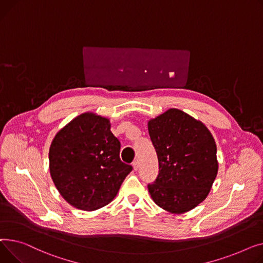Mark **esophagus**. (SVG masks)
<instances>
[{"instance_id":"1","label":"esophagus","mask_w":263,"mask_h":263,"mask_svg":"<svg viewBox=\"0 0 263 263\" xmlns=\"http://www.w3.org/2000/svg\"><path fill=\"white\" fill-rule=\"evenodd\" d=\"M133 167H134L135 171H137V170L139 168V161H138V160H135V161L133 162Z\"/></svg>"}]
</instances>
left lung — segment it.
<instances>
[{
	"label": "left lung",
	"instance_id": "1",
	"mask_svg": "<svg viewBox=\"0 0 263 263\" xmlns=\"http://www.w3.org/2000/svg\"><path fill=\"white\" fill-rule=\"evenodd\" d=\"M159 174L147 188L160 208L175 214L195 208L207 197L217 177V145L200 121L171 108L148 121Z\"/></svg>",
	"mask_w": 263,
	"mask_h": 263
}]
</instances>
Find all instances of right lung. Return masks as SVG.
Segmentation results:
<instances>
[{"mask_svg":"<svg viewBox=\"0 0 263 263\" xmlns=\"http://www.w3.org/2000/svg\"><path fill=\"white\" fill-rule=\"evenodd\" d=\"M120 148L109 120L93 112L74 118L56 134L49 152L51 177L60 195L86 211L110 203L133 170L121 161Z\"/></svg>","mask_w":263,"mask_h":263,"instance_id":"obj_1","label":"right lung"}]
</instances>
